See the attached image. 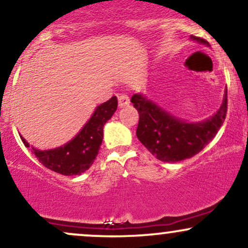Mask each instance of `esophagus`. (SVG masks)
I'll return each instance as SVG.
<instances>
[{
    "mask_svg": "<svg viewBox=\"0 0 248 248\" xmlns=\"http://www.w3.org/2000/svg\"><path fill=\"white\" fill-rule=\"evenodd\" d=\"M118 99H119V106H120V107H124V106H126V105H128V104H129V97H128V95L124 94V93L119 94Z\"/></svg>",
    "mask_w": 248,
    "mask_h": 248,
    "instance_id": "34e87169",
    "label": "esophagus"
}]
</instances>
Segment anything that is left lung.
Segmentation results:
<instances>
[{
    "mask_svg": "<svg viewBox=\"0 0 248 248\" xmlns=\"http://www.w3.org/2000/svg\"><path fill=\"white\" fill-rule=\"evenodd\" d=\"M190 39L209 45L207 40L195 35ZM130 101L140 115L137 139L157 159L168 163L180 162L199 154L216 136L228 111L226 91L222 106L216 114L194 124L175 118L143 94L135 93Z\"/></svg>",
    "mask_w": 248,
    "mask_h": 248,
    "instance_id": "left-lung-1",
    "label": "left lung"
}]
</instances>
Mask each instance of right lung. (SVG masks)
I'll use <instances>...</instances> for the list:
<instances>
[{
	"instance_id": "right-lung-1",
	"label": "right lung",
	"mask_w": 248,
	"mask_h": 248,
	"mask_svg": "<svg viewBox=\"0 0 248 248\" xmlns=\"http://www.w3.org/2000/svg\"><path fill=\"white\" fill-rule=\"evenodd\" d=\"M118 107V98L112 97L95 108L90 120L82 130L67 144L52 150H38L32 147V153L45 168L52 170L62 175H77L90 169L93 164L101 142L103 129ZM25 147L30 144L20 136Z\"/></svg>"
}]
</instances>
